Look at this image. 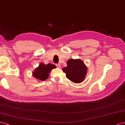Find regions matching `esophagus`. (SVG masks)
Instances as JSON below:
<instances>
[{
    "label": "esophagus",
    "mask_w": 125,
    "mask_h": 125,
    "mask_svg": "<svg viewBox=\"0 0 125 125\" xmlns=\"http://www.w3.org/2000/svg\"><path fill=\"white\" fill-rule=\"evenodd\" d=\"M56 66H57V67L58 68H60V67H61V65H60V64H56Z\"/></svg>",
    "instance_id": "1"
}]
</instances>
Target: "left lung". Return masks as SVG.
I'll return each mask as SVG.
<instances>
[{
    "label": "left lung",
    "mask_w": 125,
    "mask_h": 125,
    "mask_svg": "<svg viewBox=\"0 0 125 125\" xmlns=\"http://www.w3.org/2000/svg\"><path fill=\"white\" fill-rule=\"evenodd\" d=\"M62 70L68 79L77 83L83 81L87 73V67L80 59H69Z\"/></svg>",
    "instance_id": "1"
}]
</instances>
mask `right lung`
I'll use <instances>...</instances> for the list:
<instances>
[{
	"label": "right lung",
	"instance_id": "obj_1",
	"mask_svg": "<svg viewBox=\"0 0 125 125\" xmlns=\"http://www.w3.org/2000/svg\"><path fill=\"white\" fill-rule=\"evenodd\" d=\"M56 66L53 64L49 63L46 65L44 63H41L33 72V75L40 81H44L48 79L49 76V73L52 68H55Z\"/></svg>",
	"mask_w": 125,
	"mask_h": 125
}]
</instances>
